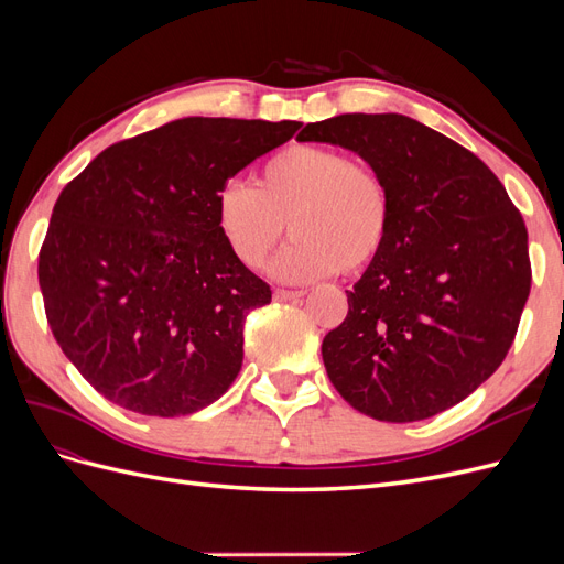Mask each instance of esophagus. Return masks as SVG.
<instances>
[{
    "label": "esophagus",
    "mask_w": 564,
    "mask_h": 564,
    "mask_svg": "<svg viewBox=\"0 0 564 564\" xmlns=\"http://www.w3.org/2000/svg\"><path fill=\"white\" fill-rule=\"evenodd\" d=\"M305 292L303 289H275V299L278 301H292V299H301Z\"/></svg>",
    "instance_id": "obj_1"
}]
</instances>
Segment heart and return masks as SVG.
<instances>
[{"label": "heart", "mask_w": 564, "mask_h": 564, "mask_svg": "<svg viewBox=\"0 0 564 564\" xmlns=\"http://www.w3.org/2000/svg\"><path fill=\"white\" fill-rule=\"evenodd\" d=\"M286 224L294 242L272 261L275 278L311 282L365 270L390 237V185L346 150L294 143L265 160L256 187L232 181L216 197L218 232L247 268L268 261Z\"/></svg>", "instance_id": "heart-1"}]
</instances>
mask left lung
<instances>
[{
  "label": "left lung",
  "mask_w": 564,
  "mask_h": 564,
  "mask_svg": "<svg viewBox=\"0 0 564 564\" xmlns=\"http://www.w3.org/2000/svg\"><path fill=\"white\" fill-rule=\"evenodd\" d=\"M299 141L357 152L392 195L388 242L322 340L329 381L388 423L466 400L501 367L532 286L527 228L506 187L470 150L395 112L322 119Z\"/></svg>",
  "instance_id": "8db88e82"
}]
</instances>
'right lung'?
Masks as SVG:
<instances>
[{
    "instance_id": "right-lung-1",
    "label": "right lung",
    "mask_w": 564,
    "mask_h": 564,
    "mask_svg": "<svg viewBox=\"0 0 564 564\" xmlns=\"http://www.w3.org/2000/svg\"><path fill=\"white\" fill-rule=\"evenodd\" d=\"M299 122L183 117L106 148L63 187L40 249L46 322L106 400L145 416L216 402L270 284L230 253L216 197Z\"/></svg>"
}]
</instances>
